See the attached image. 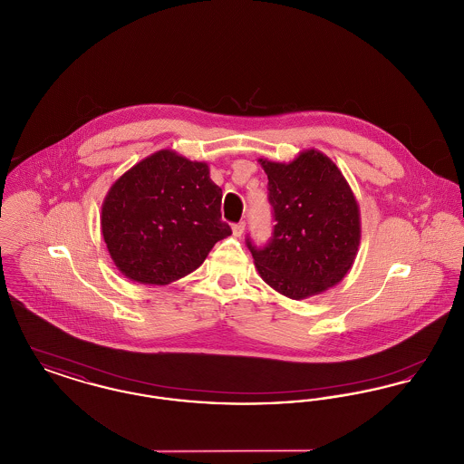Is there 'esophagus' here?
Returning a JSON list of instances; mask_svg holds the SVG:
<instances>
[{"mask_svg": "<svg viewBox=\"0 0 464 464\" xmlns=\"http://www.w3.org/2000/svg\"><path fill=\"white\" fill-rule=\"evenodd\" d=\"M233 235L237 237V238H240L243 233H245V222H238V224H233Z\"/></svg>", "mask_w": 464, "mask_h": 464, "instance_id": "obj_1", "label": "esophagus"}]
</instances>
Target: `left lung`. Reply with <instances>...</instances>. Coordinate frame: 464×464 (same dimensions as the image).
<instances>
[{
    "label": "left lung",
    "instance_id": "8db88e82",
    "mask_svg": "<svg viewBox=\"0 0 464 464\" xmlns=\"http://www.w3.org/2000/svg\"><path fill=\"white\" fill-rule=\"evenodd\" d=\"M267 176L275 227L265 248L246 240L261 278L301 301L337 285L360 245V207L329 156L306 150L292 161L259 158Z\"/></svg>",
    "mask_w": 464,
    "mask_h": 464
}]
</instances>
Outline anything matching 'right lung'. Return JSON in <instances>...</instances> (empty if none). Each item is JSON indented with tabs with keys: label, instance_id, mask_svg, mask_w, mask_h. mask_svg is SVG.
<instances>
[{
	"label": "right lung",
	"instance_id": "right-lung-1",
	"mask_svg": "<svg viewBox=\"0 0 464 464\" xmlns=\"http://www.w3.org/2000/svg\"><path fill=\"white\" fill-rule=\"evenodd\" d=\"M222 189L205 161L161 150L114 180L101 229L111 259L132 282L169 285L201 266L231 235L221 221Z\"/></svg>",
	"mask_w": 464,
	"mask_h": 464
}]
</instances>
